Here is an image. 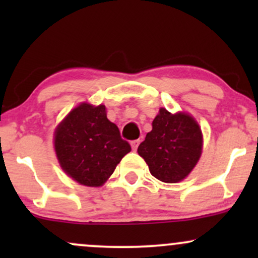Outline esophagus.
I'll return each mask as SVG.
<instances>
[{"label": "esophagus", "instance_id": "34e87169", "mask_svg": "<svg viewBox=\"0 0 258 258\" xmlns=\"http://www.w3.org/2000/svg\"><path fill=\"white\" fill-rule=\"evenodd\" d=\"M139 143H141V141H139V139H136V141H132V142H131L132 149H133V150H137Z\"/></svg>", "mask_w": 258, "mask_h": 258}]
</instances>
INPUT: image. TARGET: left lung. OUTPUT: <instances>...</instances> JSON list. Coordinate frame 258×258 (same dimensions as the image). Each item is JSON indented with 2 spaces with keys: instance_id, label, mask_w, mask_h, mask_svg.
Returning <instances> with one entry per match:
<instances>
[{
  "instance_id": "obj_1",
  "label": "left lung",
  "mask_w": 258,
  "mask_h": 258,
  "mask_svg": "<svg viewBox=\"0 0 258 258\" xmlns=\"http://www.w3.org/2000/svg\"><path fill=\"white\" fill-rule=\"evenodd\" d=\"M137 152L155 178L177 183L184 179L199 161L203 133L189 114H171L161 108L153 121V130L147 133Z\"/></svg>"
}]
</instances>
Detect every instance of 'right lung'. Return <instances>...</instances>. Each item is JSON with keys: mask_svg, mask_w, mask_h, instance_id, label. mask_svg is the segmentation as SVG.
<instances>
[{"mask_svg": "<svg viewBox=\"0 0 258 258\" xmlns=\"http://www.w3.org/2000/svg\"><path fill=\"white\" fill-rule=\"evenodd\" d=\"M54 149L64 172L82 185L100 186L131 152L104 105L82 103L68 114L54 132Z\"/></svg>", "mask_w": 258, "mask_h": 258, "instance_id": "add662e5", "label": "right lung"}]
</instances>
